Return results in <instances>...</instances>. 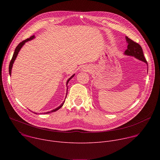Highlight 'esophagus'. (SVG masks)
<instances>
[{
	"mask_svg": "<svg viewBox=\"0 0 160 160\" xmlns=\"http://www.w3.org/2000/svg\"><path fill=\"white\" fill-rule=\"evenodd\" d=\"M83 71H88V69H87V68H83Z\"/></svg>",
	"mask_w": 160,
	"mask_h": 160,
	"instance_id": "obj_1",
	"label": "esophagus"
}]
</instances>
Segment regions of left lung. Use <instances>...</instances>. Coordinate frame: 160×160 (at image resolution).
<instances>
[{
	"instance_id": "left-lung-1",
	"label": "left lung",
	"mask_w": 160,
	"mask_h": 160,
	"mask_svg": "<svg viewBox=\"0 0 160 160\" xmlns=\"http://www.w3.org/2000/svg\"><path fill=\"white\" fill-rule=\"evenodd\" d=\"M126 40L128 43L127 49L125 51V54L127 56H133L142 61H144L148 64L147 61L144 58L143 51L141 45L137 42H135L128 37H126Z\"/></svg>"
}]
</instances>
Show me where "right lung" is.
I'll return each mask as SVG.
<instances>
[{
  "mask_svg": "<svg viewBox=\"0 0 160 160\" xmlns=\"http://www.w3.org/2000/svg\"><path fill=\"white\" fill-rule=\"evenodd\" d=\"M35 38V36L34 35H33V36H32V37H30L29 38H27V39H26V40H23V41H22L21 42H20L18 45H17V47L16 48V49H15V51H14V54H13V56H12V59H11V61H10V63H9V75H10V76L11 75V70H12V65H13V63H14V61H15V59H16V57H17V56H18V52H19V51H20V49H21V48L22 47V45H23L25 43V42H28V41H29V40H32V39H33ZM74 75H75V74L73 75H72L69 79H68V80H67V82H66V85H68V82H69V81L74 77ZM67 87V88H68ZM67 90H68V88H67ZM68 91V90H67ZM67 93H68V92H67ZM67 93H66V96H67ZM64 101H65V100L64 101V102L59 106V107H58L57 108H56V109H53V110H52L51 111H49V112H46V114H48V113H49V112H54V111H57V110H58L59 109H60L62 106V105L64 104ZM37 114V113H36Z\"/></svg>",
  "mask_w": 160,
  "mask_h": 160,
  "instance_id": "obj_1",
  "label": "right lung"
}]
</instances>
